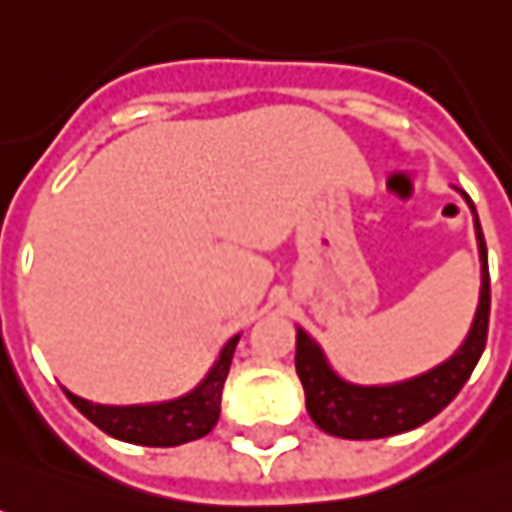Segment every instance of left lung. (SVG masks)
Wrapping results in <instances>:
<instances>
[{
    "instance_id": "1",
    "label": "left lung",
    "mask_w": 512,
    "mask_h": 512,
    "mask_svg": "<svg viewBox=\"0 0 512 512\" xmlns=\"http://www.w3.org/2000/svg\"><path fill=\"white\" fill-rule=\"evenodd\" d=\"M465 195V192H462ZM473 212L479 263H482V289L479 306L470 323L465 343L459 345L448 360L433 365L419 377L391 382V385H357L340 377L326 351L309 331L297 328V377L306 391V408L320 431L340 439H382L397 433L414 431L439 414L450 399L462 391L487 343V320H490V274H487V246L476 206L465 195Z\"/></svg>"
}]
</instances>
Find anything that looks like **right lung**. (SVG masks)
Segmentation results:
<instances>
[{"mask_svg":"<svg viewBox=\"0 0 512 512\" xmlns=\"http://www.w3.org/2000/svg\"><path fill=\"white\" fill-rule=\"evenodd\" d=\"M238 340L240 334H235L223 345L209 374L189 394L178 399L150 402V405H101V402L76 397L67 388H64V394L93 425L121 442L147 445V448H175V445H184L192 439H201L215 428V422L221 416L223 382L229 374Z\"/></svg>","mask_w":512,"mask_h":512,"instance_id":"right-lung-1","label":"right lung"}]
</instances>
